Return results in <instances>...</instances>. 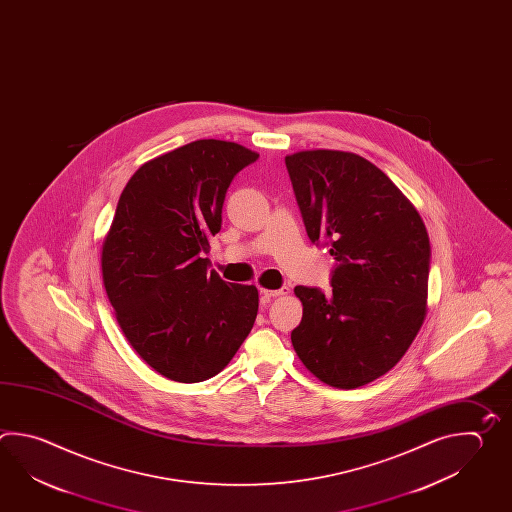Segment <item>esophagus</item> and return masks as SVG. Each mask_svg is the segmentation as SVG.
Instances as JSON below:
<instances>
[{
  "label": "esophagus",
  "mask_w": 512,
  "mask_h": 512,
  "mask_svg": "<svg viewBox=\"0 0 512 512\" xmlns=\"http://www.w3.org/2000/svg\"><path fill=\"white\" fill-rule=\"evenodd\" d=\"M288 293V288H281V290H261V303L268 304L272 301L273 297H279Z\"/></svg>",
  "instance_id": "1"
}]
</instances>
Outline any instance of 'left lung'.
Masks as SVG:
<instances>
[{
  "mask_svg": "<svg viewBox=\"0 0 512 512\" xmlns=\"http://www.w3.org/2000/svg\"><path fill=\"white\" fill-rule=\"evenodd\" d=\"M284 162L308 237L335 259L332 293L295 286L303 319L293 348L326 385H366L397 365L425 319L427 228L366 158L317 149Z\"/></svg>",
  "mask_w": 512,
  "mask_h": 512,
  "instance_id": "8db88e82",
  "label": "left lung"
}]
</instances>
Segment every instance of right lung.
<instances>
[{
  "label": "right lung",
  "instance_id": "1",
  "mask_svg": "<svg viewBox=\"0 0 512 512\" xmlns=\"http://www.w3.org/2000/svg\"><path fill=\"white\" fill-rule=\"evenodd\" d=\"M259 158L224 140H195L147 162L122 191L102 250L105 292L147 365L178 383L217 376L259 310L255 286L209 270L233 178Z\"/></svg>",
  "mask_w": 512,
  "mask_h": 512
}]
</instances>
